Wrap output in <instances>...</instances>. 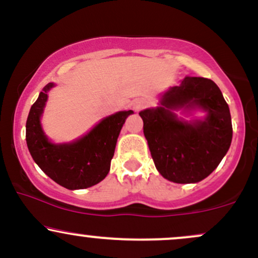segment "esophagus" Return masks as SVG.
<instances>
[{
  "label": "esophagus",
  "instance_id": "34e87169",
  "mask_svg": "<svg viewBox=\"0 0 258 258\" xmlns=\"http://www.w3.org/2000/svg\"><path fill=\"white\" fill-rule=\"evenodd\" d=\"M144 106H146V102H144L143 99H135L132 102V109L136 112H138L139 110H142V109H143Z\"/></svg>",
  "mask_w": 258,
  "mask_h": 258
}]
</instances>
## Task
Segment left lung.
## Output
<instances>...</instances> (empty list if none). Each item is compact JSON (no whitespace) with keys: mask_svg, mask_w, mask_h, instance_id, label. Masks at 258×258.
Returning a JSON list of instances; mask_svg holds the SVG:
<instances>
[{"mask_svg":"<svg viewBox=\"0 0 258 258\" xmlns=\"http://www.w3.org/2000/svg\"><path fill=\"white\" fill-rule=\"evenodd\" d=\"M178 110L189 114L203 111L206 116L185 120L175 114ZM139 115L156 170L171 182L186 184L206 178L232 143L229 106L210 79L186 76L160 96L156 108Z\"/></svg>","mask_w":258,"mask_h":258,"instance_id":"obj_1","label":"left lung"}]
</instances>
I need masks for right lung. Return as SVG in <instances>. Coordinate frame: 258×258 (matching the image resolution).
I'll return each instance as SVG.
<instances>
[{
    "label": "right lung",
    "mask_w": 258,
    "mask_h": 258,
    "mask_svg": "<svg viewBox=\"0 0 258 258\" xmlns=\"http://www.w3.org/2000/svg\"><path fill=\"white\" fill-rule=\"evenodd\" d=\"M49 82L40 92L26 120V144L34 161L49 178L70 190L97 184L110 171V162L123 123L132 110L117 111L97 123L90 132L69 143H53L42 125Z\"/></svg>",
    "instance_id": "add662e5"
}]
</instances>
